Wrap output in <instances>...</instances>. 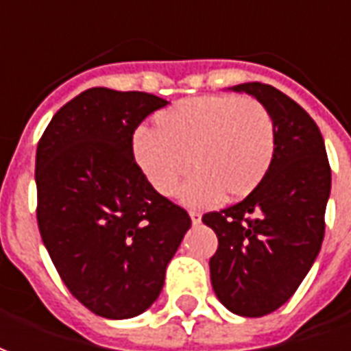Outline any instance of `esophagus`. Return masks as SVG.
<instances>
[{"instance_id":"esophagus-1","label":"esophagus","mask_w":351,"mask_h":351,"mask_svg":"<svg viewBox=\"0 0 351 351\" xmlns=\"http://www.w3.org/2000/svg\"><path fill=\"white\" fill-rule=\"evenodd\" d=\"M189 216H191V221H193V226H199L200 223V219H202V216H200V212H189Z\"/></svg>"}]
</instances>
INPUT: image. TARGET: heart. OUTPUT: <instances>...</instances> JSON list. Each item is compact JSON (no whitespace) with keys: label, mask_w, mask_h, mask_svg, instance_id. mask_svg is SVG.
<instances>
[{"label":"heart","mask_w":351,"mask_h":351,"mask_svg":"<svg viewBox=\"0 0 351 351\" xmlns=\"http://www.w3.org/2000/svg\"><path fill=\"white\" fill-rule=\"evenodd\" d=\"M273 154V118L250 97L185 99L164 110L158 124L141 125L134 135L135 160L164 197L173 195L191 166H197L180 191L191 206L216 204L226 193H250L269 170Z\"/></svg>","instance_id":"obj_1"}]
</instances>
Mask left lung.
I'll list each match as a JSON object with an SVG mask.
<instances>
[{
	"instance_id": "left-lung-1",
	"label": "left lung",
	"mask_w": 351,
	"mask_h": 351,
	"mask_svg": "<svg viewBox=\"0 0 351 351\" xmlns=\"http://www.w3.org/2000/svg\"><path fill=\"white\" fill-rule=\"evenodd\" d=\"M231 89L269 110L275 154L245 200L202 216L217 235L210 281L229 311L262 317L289 302L321 250L330 166L317 124L296 101L260 82Z\"/></svg>"
}]
</instances>
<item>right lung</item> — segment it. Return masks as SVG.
Listing matches in <instances>:
<instances>
[{"mask_svg":"<svg viewBox=\"0 0 351 351\" xmlns=\"http://www.w3.org/2000/svg\"><path fill=\"white\" fill-rule=\"evenodd\" d=\"M166 105L143 91L91 88L51 118L38 143L43 245L69 291L101 317L151 308L191 227L134 158L135 128Z\"/></svg>","mask_w":351,"mask_h":351,"instance_id":"1","label":"right lung"}]
</instances>
